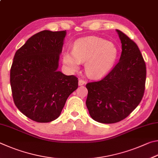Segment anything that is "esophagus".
<instances>
[{
	"mask_svg": "<svg viewBox=\"0 0 158 158\" xmlns=\"http://www.w3.org/2000/svg\"><path fill=\"white\" fill-rule=\"evenodd\" d=\"M85 83H86V81H85V80L82 79V78H79V80H78V85H79V86H82V85H83Z\"/></svg>",
	"mask_w": 158,
	"mask_h": 158,
	"instance_id": "esophagus-1",
	"label": "esophagus"
}]
</instances>
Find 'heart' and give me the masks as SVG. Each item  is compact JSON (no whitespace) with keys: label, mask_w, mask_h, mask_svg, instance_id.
I'll return each instance as SVG.
<instances>
[{"label":"heart","mask_w":158,"mask_h":158,"mask_svg":"<svg viewBox=\"0 0 158 158\" xmlns=\"http://www.w3.org/2000/svg\"><path fill=\"white\" fill-rule=\"evenodd\" d=\"M117 55L114 44L98 37H88L77 40L73 51L64 52L63 62L71 71L77 70L80 64L85 62L87 76L99 78L112 69Z\"/></svg>","instance_id":"obj_1"}]
</instances>
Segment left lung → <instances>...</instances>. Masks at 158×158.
<instances>
[{"instance_id":"obj_1","label":"left lung","mask_w":158,"mask_h":158,"mask_svg":"<svg viewBox=\"0 0 158 158\" xmlns=\"http://www.w3.org/2000/svg\"><path fill=\"white\" fill-rule=\"evenodd\" d=\"M122 44L119 61L101 81L88 82L86 106L94 120L114 123L126 118L145 91V61L134 41L117 30Z\"/></svg>"}]
</instances>
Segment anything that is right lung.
I'll list each match as a JSON object with an SVG mask.
<instances>
[{
    "instance_id": "right-lung-1",
    "label": "right lung",
    "mask_w": 158,
    "mask_h": 158,
    "mask_svg": "<svg viewBox=\"0 0 158 158\" xmlns=\"http://www.w3.org/2000/svg\"><path fill=\"white\" fill-rule=\"evenodd\" d=\"M66 30H43L16 51L10 69V85L17 108L36 122L60 115L69 95L78 87L74 75L57 71Z\"/></svg>"
}]
</instances>
